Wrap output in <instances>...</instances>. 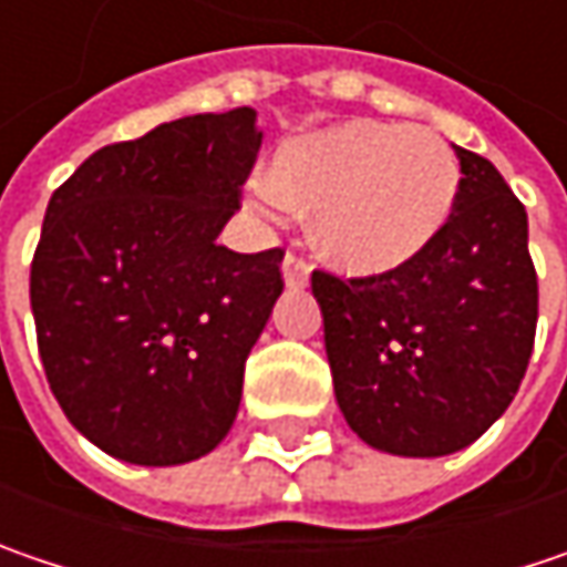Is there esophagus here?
<instances>
[{
	"label": "esophagus",
	"instance_id": "obj_1",
	"mask_svg": "<svg viewBox=\"0 0 567 567\" xmlns=\"http://www.w3.org/2000/svg\"><path fill=\"white\" fill-rule=\"evenodd\" d=\"M282 276L288 288H301V285H308V276H311V262H308V256L298 250L285 252Z\"/></svg>",
	"mask_w": 567,
	"mask_h": 567
}]
</instances>
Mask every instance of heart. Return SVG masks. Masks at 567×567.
I'll return each instance as SVG.
<instances>
[{
    "instance_id": "b5f03b06",
    "label": "heart",
    "mask_w": 567,
    "mask_h": 567,
    "mask_svg": "<svg viewBox=\"0 0 567 567\" xmlns=\"http://www.w3.org/2000/svg\"><path fill=\"white\" fill-rule=\"evenodd\" d=\"M458 159L426 127L343 121L282 144L252 202L266 212L315 208V240L352 276L391 272L450 224Z\"/></svg>"
}]
</instances>
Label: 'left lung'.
I'll return each instance as SVG.
<instances>
[{"instance_id":"left-lung-1","label":"left lung","mask_w":567,"mask_h":567,"mask_svg":"<svg viewBox=\"0 0 567 567\" xmlns=\"http://www.w3.org/2000/svg\"><path fill=\"white\" fill-rule=\"evenodd\" d=\"M455 153V208L420 256L359 279L311 272L337 404L394 455L472 446L511 408L536 340L526 208L484 156Z\"/></svg>"}]
</instances>
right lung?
Masks as SVG:
<instances>
[{
    "label": "right lung",
    "instance_id": "obj_1",
    "mask_svg": "<svg viewBox=\"0 0 567 567\" xmlns=\"http://www.w3.org/2000/svg\"><path fill=\"white\" fill-rule=\"evenodd\" d=\"M262 134L252 109L192 115L95 151L51 195L31 311L53 398L102 452L183 465L234 426L282 247L217 244Z\"/></svg>",
    "mask_w": 567,
    "mask_h": 567
}]
</instances>
